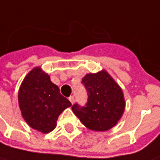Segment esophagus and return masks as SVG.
<instances>
[{"mask_svg": "<svg viewBox=\"0 0 160 160\" xmlns=\"http://www.w3.org/2000/svg\"><path fill=\"white\" fill-rule=\"evenodd\" d=\"M68 100H69L71 103L73 104V103H74V102H75V97H74V96H70V97L68 98Z\"/></svg>", "mask_w": 160, "mask_h": 160, "instance_id": "obj_1", "label": "esophagus"}]
</instances>
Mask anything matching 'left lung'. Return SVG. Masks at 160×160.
<instances>
[{
    "mask_svg": "<svg viewBox=\"0 0 160 160\" xmlns=\"http://www.w3.org/2000/svg\"><path fill=\"white\" fill-rule=\"evenodd\" d=\"M88 100L85 106L75 103L74 114L92 131H107L115 126L124 113L123 91L107 71L90 73L82 79Z\"/></svg>",
    "mask_w": 160,
    "mask_h": 160,
    "instance_id": "obj_1",
    "label": "left lung"
}]
</instances>
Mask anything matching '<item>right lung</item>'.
<instances>
[{
  "label": "right lung",
  "instance_id": "add662e5",
  "mask_svg": "<svg viewBox=\"0 0 160 160\" xmlns=\"http://www.w3.org/2000/svg\"><path fill=\"white\" fill-rule=\"evenodd\" d=\"M22 117L33 129L47 133L56 127L58 116L71 102L62 96L50 76L37 67L23 80L18 91Z\"/></svg>",
  "mask_w": 160,
  "mask_h": 160
}]
</instances>
